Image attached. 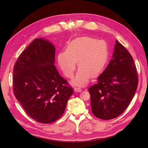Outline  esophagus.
Instances as JSON below:
<instances>
[{"mask_svg": "<svg viewBox=\"0 0 148 148\" xmlns=\"http://www.w3.org/2000/svg\"><path fill=\"white\" fill-rule=\"evenodd\" d=\"M74 90L77 92H81V91H82V89H81V88H79V87H74Z\"/></svg>", "mask_w": 148, "mask_h": 148, "instance_id": "obj_1", "label": "esophagus"}]
</instances>
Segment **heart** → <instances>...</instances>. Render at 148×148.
Segmentation results:
<instances>
[{
  "instance_id": "b5f03b06",
  "label": "heart",
  "mask_w": 148,
  "mask_h": 148,
  "mask_svg": "<svg viewBox=\"0 0 148 148\" xmlns=\"http://www.w3.org/2000/svg\"><path fill=\"white\" fill-rule=\"evenodd\" d=\"M109 55V46L105 40L81 37L72 40L67 50L58 53L57 61L63 73L69 78L73 76L77 62L79 67L72 83L84 85L90 77H98L103 72Z\"/></svg>"
}]
</instances>
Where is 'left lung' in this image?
<instances>
[{"instance_id":"obj_1","label":"left lung","mask_w":148,"mask_h":148,"mask_svg":"<svg viewBox=\"0 0 148 148\" xmlns=\"http://www.w3.org/2000/svg\"><path fill=\"white\" fill-rule=\"evenodd\" d=\"M138 85L137 72L132 56L116 40L109 65L88 89L92 113L108 120L118 117L130 104Z\"/></svg>"}]
</instances>
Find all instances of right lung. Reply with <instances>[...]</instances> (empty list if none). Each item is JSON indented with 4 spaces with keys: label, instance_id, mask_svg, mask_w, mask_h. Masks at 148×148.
<instances>
[{
    "label": "right lung",
    "instance_id": "1",
    "mask_svg": "<svg viewBox=\"0 0 148 148\" xmlns=\"http://www.w3.org/2000/svg\"><path fill=\"white\" fill-rule=\"evenodd\" d=\"M55 47L48 40L34 39L22 52L13 69L16 98L31 118L51 123L64 114L73 88L55 64Z\"/></svg>",
    "mask_w": 148,
    "mask_h": 148
}]
</instances>
